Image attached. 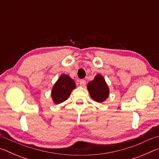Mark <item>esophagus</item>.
<instances>
[{
	"label": "esophagus",
	"mask_w": 159,
	"mask_h": 159,
	"mask_svg": "<svg viewBox=\"0 0 159 159\" xmlns=\"http://www.w3.org/2000/svg\"><path fill=\"white\" fill-rule=\"evenodd\" d=\"M79 83H80V86H82V87H84V86H85V84H86V82H85V80L81 79V80H79Z\"/></svg>",
	"instance_id": "34e87169"
}]
</instances>
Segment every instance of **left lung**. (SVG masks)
Here are the masks:
<instances>
[{
  "label": "left lung",
  "mask_w": 159,
  "mask_h": 159,
  "mask_svg": "<svg viewBox=\"0 0 159 159\" xmlns=\"http://www.w3.org/2000/svg\"><path fill=\"white\" fill-rule=\"evenodd\" d=\"M87 88L92 99L98 102H104L109 95V86L100 74H97L95 79L88 83Z\"/></svg>",
  "instance_id": "obj_1"
}]
</instances>
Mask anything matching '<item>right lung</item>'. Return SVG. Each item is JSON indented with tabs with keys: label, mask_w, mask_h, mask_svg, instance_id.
<instances>
[{
	"label": "right lung",
	"mask_w": 159,
	"mask_h": 159,
	"mask_svg": "<svg viewBox=\"0 0 159 159\" xmlns=\"http://www.w3.org/2000/svg\"><path fill=\"white\" fill-rule=\"evenodd\" d=\"M76 87V83L71 77L67 74H61L51 91V97L54 103L57 104L66 101Z\"/></svg>",
	"instance_id": "obj_1"
}]
</instances>
